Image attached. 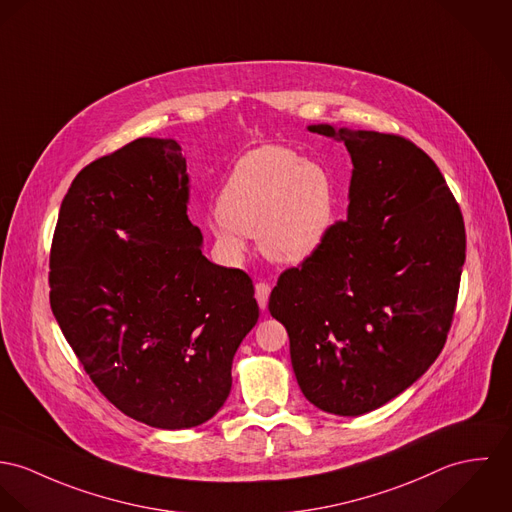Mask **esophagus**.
Wrapping results in <instances>:
<instances>
[{
	"label": "esophagus",
	"mask_w": 512,
	"mask_h": 512,
	"mask_svg": "<svg viewBox=\"0 0 512 512\" xmlns=\"http://www.w3.org/2000/svg\"><path fill=\"white\" fill-rule=\"evenodd\" d=\"M269 294H271V286L267 283L255 284V298L259 302V308L265 310L267 308V302H269Z\"/></svg>",
	"instance_id": "esophagus-1"
}]
</instances>
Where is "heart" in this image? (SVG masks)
Masks as SVG:
<instances>
[{
  "label": "heart",
  "instance_id": "b5f03b06",
  "mask_svg": "<svg viewBox=\"0 0 512 512\" xmlns=\"http://www.w3.org/2000/svg\"><path fill=\"white\" fill-rule=\"evenodd\" d=\"M336 216L330 174L281 147L257 149L235 165L210 228L231 257L255 233L261 251L281 263L310 257L328 237Z\"/></svg>",
  "mask_w": 512,
  "mask_h": 512
}]
</instances>
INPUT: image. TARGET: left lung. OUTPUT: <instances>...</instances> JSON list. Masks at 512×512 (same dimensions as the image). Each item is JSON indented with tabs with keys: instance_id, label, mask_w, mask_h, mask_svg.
Masks as SVG:
<instances>
[{
	"instance_id": "left-lung-1",
	"label": "left lung",
	"mask_w": 512,
	"mask_h": 512,
	"mask_svg": "<svg viewBox=\"0 0 512 512\" xmlns=\"http://www.w3.org/2000/svg\"><path fill=\"white\" fill-rule=\"evenodd\" d=\"M345 143L347 220L281 273L269 312L283 322L300 391L338 416L371 412L436 361L454 320L465 226L436 163L379 131L310 125Z\"/></svg>"
}]
</instances>
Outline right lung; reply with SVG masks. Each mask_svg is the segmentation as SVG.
<instances>
[{
	"mask_svg": "<svg viewBox=\"0 0 512 512\" xmlns=\"http://www.w3.org/2000/svg\"><path fill=\"white\" fill-rule=\"evenodd\" d=\"M188 182L174 139L96 159L60 204L49 261L53 314L92 383L163 430L224 406L233 355L259 318L249 275L202 255Z\"/></svg>",
	"mask_w": 512,
	"mask_h": 512,
	"instance_id": "right-lung-1",
	"label": "right lung"
}]
</instances>
